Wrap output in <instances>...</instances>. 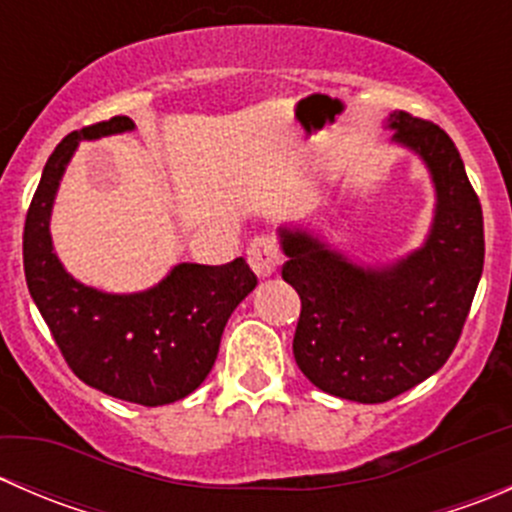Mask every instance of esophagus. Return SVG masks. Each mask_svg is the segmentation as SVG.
Listing matches in <instances>:
<instances>
[{
  "mask_svg": "<svg viewBox=\"0 0 512 512\" xmlns=\"http://www.w3.org/2000/svg\"><path fill=\"white\" fill-rule=\"evenodd\" d=\"M247 262L255 270L257 277H272L277 272V265H280V247L272 237L260 235L250 242L247 247Z\"/></svg>",
  "mask_w": 512,
  "mask_h": 512,
  "instance_id": "34e87169",
  "label": "esophagus"
}]
</instances>
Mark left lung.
Returning <instances> with one entry per match:
<instances>
[{"instance_id":"1","label":"left lung","mask_w":512,"mask_h":512,"mask_svg":"<svg viewBox=\"0 0 512 512\" xmlns=\"http://www.w3.org/2000/svg\"><path fill=\"white\" fill-rule=\"evenodd\" d=\"M391 141L426 163L436 213L426 242L386 267H361L307 230L282 227V280L302 299L292 352L317 389L381 404L436 374L456 349L483 272V210L456 143L394 111Z\"/></svg>"}]
</instances>
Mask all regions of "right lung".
Returning a JSON list of instances; mask_svg holds the SVG:
<instances>
[{"instance_id": "right-lung-1", "label": "right lung", "mask_w": 512, "mask_h": 512, "mask_svg": "<svg viewBox=\"0 0 512 512\" xmlns=\"http://www.w3.org/2000/svg\"><path fill=\"white\" fill-rule=\"evenodd\" d=\"M133 128L128 116H113L69 133L54 148L24 223V275L56 347L84 384L131 404L165 406L203 384L227 319L257 277L242 257L215 267L180 262L146 292L108 294L64 270L49 232L61 175L79 141Z\"/></svg>"}]
</instances>
